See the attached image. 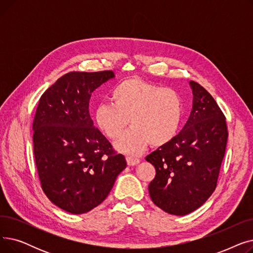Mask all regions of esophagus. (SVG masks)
<instances>
[{
  "instance_id": "esophagus-1",
  "label": "esophagus",
  "mask_w": 253,
  "mask_h": 253,
  "mask_svg": "<svg viewBox=\"0 0 253 253\" xmlns=\"http://www.w3.org/2000/svg\"><path fill=\"white\" fill-rule=\"evenodd\" d=\"M126 161H127V164H128L129 166L137 165V164L140 162L139 159H137V158H135V157H130V156L126 157Z\"/></svg>"
}]
</instances>
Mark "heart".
Listing matches in <instances>:
<instances>
[{"label":"heart","mask_w":253,"mask_h":253,"mask_svg":"<svg viewBox=\"0 0 253 253\" xmlns=\"http://www.w3.org/2000/svg\"><path fill=\"white\" fill-rule=\"evenodd\" d=\"M111 99L113 104L96 106L94 121L111 140L121 137L130 123L132 129L116 144L119 152L136 156L150 143L154 148L164 147L177 135L183 101L175 90L132 78L115 86Z\"/></svg>","instance_id":"1"}]
</instances>
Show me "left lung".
Returning a JSON list of instances; mask_svg holds the SVG:
<instances>
[{
	"instance_id": "left-lung-1",
	"label": "left lung",
	"mask_w": 253,
	"mask_h": 253,
	"mask_svg": "<svg viewBox=\"0 0 253 253\" xmlns=\"http://www.w3.org/2000/svg\"><path fill=\"white\" fill-rule=\"evenodd\" d=\"M188 122L175 138L145 157L156 169L149 184L152 201L167 213L185 215L214 192L228 141L225 117L197 82Z\"/></svg>"
}]
</instances>
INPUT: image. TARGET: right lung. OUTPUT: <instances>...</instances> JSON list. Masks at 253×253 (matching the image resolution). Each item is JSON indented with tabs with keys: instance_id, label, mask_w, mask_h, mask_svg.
Returning <instances> with one entry per match:
<instances>
[{
	"instance_id": "1",
	"label": "right lung",
	"mask_w": 253,
	"mask_h": 253,
	"mask_svg": "<svg viewBox=\"0 0 253 253\" xmlns=\"http://www.w3.org/2000/svg\"><path fill=\"white\" fill-rule=\"evenodd\" d=\"M114 77L112 71L68 73L37 106L33 141L39 179L49 200L73 214L103 202L127 165L89 114L91 93Z\"/></svg>"
}]
</instances>
